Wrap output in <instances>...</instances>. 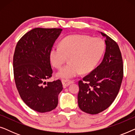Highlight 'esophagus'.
Listing matches in <instances>:
<instances>
[{"instance_id":"esophagus-1","label":"esophagus","mask_w":135,"mask_h":135,"mask_svg":"<svg viewBox=\"0 0 135 135\" xmlns=\"http://www.w3.org/2000/svg\"><path fill=\"white\" fill-rule=\"evenodd\" d=\"M74 83L73 81H71V80H62V85L64 88L66 87V86H68L69 85H71V84Z\"/></svg>"}]
</instances>
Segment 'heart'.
<instances>
[{"label": "heart", "instance_id": "b5f03b06", "mask_svg": "<svg viewBox=\"0 0 135 135\" xmlns=\"http://www.w3.org/2000/svg\"><path fill=\"white\" fill-rule=\"evenodd\" d=\"M105 44L99 38H91L84 35L66 37L60 47H54L50 52V59L54 67L60 69L69 57L70 63L56 73L58 78L72 79L81 73L91 72L98 64L104 53Z\"/></svg>", "mask_w": 135, "mask_h": 135}]
</instances>
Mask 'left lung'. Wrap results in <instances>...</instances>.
Segmentation results:
<instances>
[{"label":"left lung","instance_id":"obj_1","mask_svg":"<svg viewBox=\"0 0 135 135\" xmlns=\"http://www.w3.org/2000/svg\"><path fill=\"white\" fill-rule=\"evenodd\" d=\"M106 51L101 64L79 82L78 105L82 111L97 114L110 106L115 99L123 75L121 52L117 44L106 34Z\"/></svg>","mask_w":135,"mask_h":135}]
</instances>
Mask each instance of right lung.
<instances>
[{
    "instance_id": "add662e5",
    "label": "right lung",
    "mask_w": 135,
    "mask_h": 135,
    "mask_svg": "<svg viewBox=\"0 0 135 135\" xmlns=\"http://www.w3.org/2000/svg\"><path fill=\"white\" fill-rule=\"evenodd\" d=\"M62 29L37 27L25 34L16 44L13 56V73L21 99L38 112L56 108L62 90L60 80L46 83L52 69L50 52Z\"/></svg>"
}]
</instances>
